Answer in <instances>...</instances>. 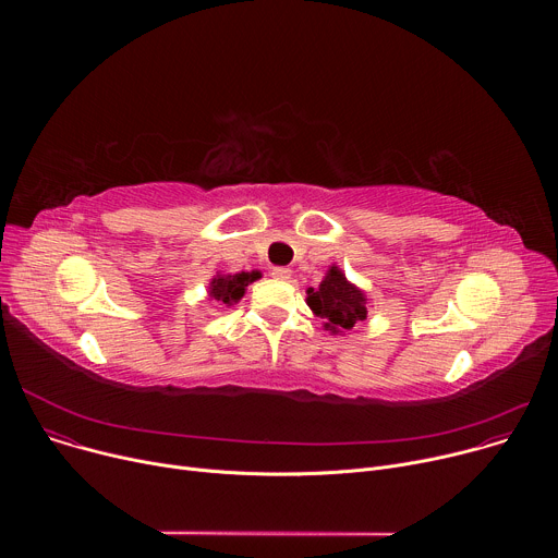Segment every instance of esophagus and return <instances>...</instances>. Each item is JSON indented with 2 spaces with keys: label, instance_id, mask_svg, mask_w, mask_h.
<instances>
[{
  "label": "esophagus",
  "instance_id": "obj_1",
  "mask_svg": "<svg viewBox=\"0 0 558 558\" xmlns=\"http://www.w3.org/2000/svg\"><path fill=\"white\" fill-rule=\"evenodd\" d=\"M271 276H274L276 280H289V278H291V269H287V267H274V269H271Z\"/></svg>",
  "mask_w": 558,
  "mask_h": 558
}]
</instances>
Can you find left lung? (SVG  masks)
I'll use <instances>...</instances> for the list:
<instances>
[{
	"mask_svg": "<svg viewBox=\"0 0 558 558\" xmlns=\"http://www.w3.org/2000/svg\"><path fill=\"white\" fill-rule=\"evenodd\" d=\"M306 304L323 317L325 329L331 333L351 331L357 323L366 320V295L347 280V276L333 265L329 267L320 287L306 289Z\"/></svg>",
	"mask_w": 558,
	"mask_h": 558,
	"instance_id": "obj_1",
	"label": "left lung"
}]
</instances>
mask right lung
Here are the masks:
<instances>
[{"label":"right lung","instance_id":"add662e5","mask_svg":"<svg viewBox=\"0 0 558 558\" xmlns=\"http://www.w3.org/2000/svg\"><path fill=\"white\" fill-rule=\"evenodd\" d=\"M258 278H260V271H241L233 276L216 274V278H211V282H209V298L220 304L231 306L245 295V289Z\"/></svg>","mask_w":558,"mask_h":558}]
</instances>
